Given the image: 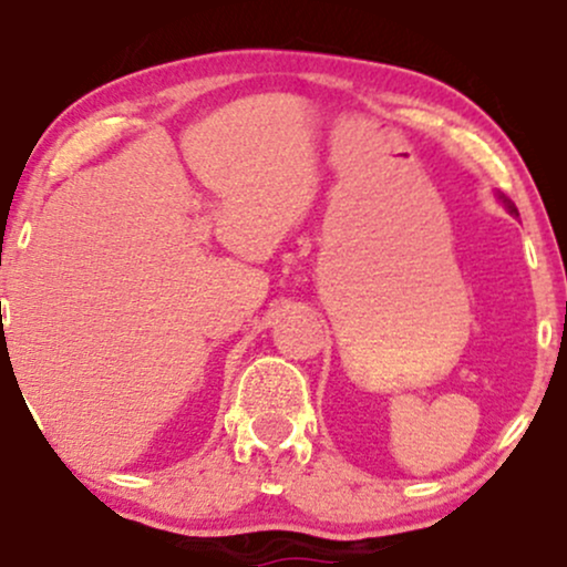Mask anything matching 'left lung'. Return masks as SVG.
<instances>
[{
    "instance_id": "8db88e82",
    "label": "left lung",
    "mask_w": 567,
    "mask_h": 567,
    "mask_svg": "<svg viewBox=\"0 0 567 567\" xmlns=\"http://www.w3.org/2000/svg\"><path fill=\"white\" fill-rule=\"evenodd\" d=\"M498 199H504L506 210H509V213H512V216H519V213H517V207H514V202H512L509 197H506V194H498Z\"/></svg>"
}]
</instances>
